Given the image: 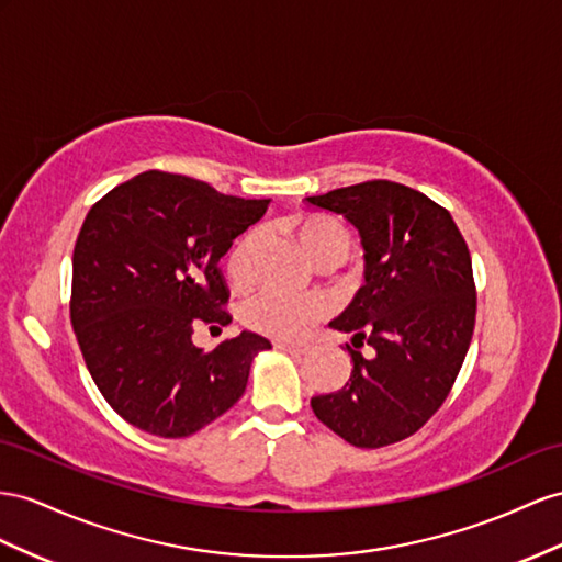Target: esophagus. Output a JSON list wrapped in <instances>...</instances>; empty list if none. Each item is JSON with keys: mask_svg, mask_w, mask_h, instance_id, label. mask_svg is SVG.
Wrapping results in <instances>:
<instances>
[{"mask_svg": "<svg viewBox=\"0 0 562 562\" xmlns=\"http://www.w3.org/2000/svg\"><path fill=\"white\" fill-rule=\"evenodd\" d=\"M276 349L286 351L292 356H306L311 351V344H276Z\"/></svg>", "mask_w": 562, "mask_h": 562, "instance_id": "1", "label": "esophagus"}]
</instances>
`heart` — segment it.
<instances>
[{
  "label": "heart",
  "instance_id": "b5f03b06",
  "mask_svg": "<svg viewBox=\"0 0 562 562\" xmlns=\"http://www.w3.org/2000/svg\"><path fill=\"white\" fill-rule=\"evenodd\" d=\"M296 235L315 263L329 268L341 263L351 251V233L329 215H304L296 221ZM261 233L249 229L225 256L227 280L235 286H247L254 278L251 254ZM325 306L318 296H290L266 292L254 296L241 311V321L249 329L270 339L292 341L304 337L313 323L323 318Z\"/></svg>",
  "mask_w": 562,
  "mask_h": 562
}]
</instances>
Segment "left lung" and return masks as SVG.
I'll return each instance as SVG.
<instances>
[{"label": "left lung", "instance_id": "1", "mask_svg": "<svg viewBox=\"0 0 562 562\" xmlns=\"http://www.w3.org/2000/svg\"><path fill=\"white\" fill-rule=\"evenodd\" d=\"M304 201L344 215L366 249V284L329 323L353 335L351 378L339 392L313 396L311 408L351 446L382 449L415 435L463 368L477 315L468 244L449 211L392 180ZM363 342L372 359L357 351Z\"/></svg>", "mask_w": 562, "mask_h": 562}]
</instances>
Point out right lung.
Here are the masks:
<instances>
[{
    "label": "right lung",
    "mask_w": 562,
    "mask_h": 562,
    "mask_svg": "<svg viewBox=\"0 0 562 562\" xmlns=\"http://www.w3.org/2000/svg\"><path fill=\"white\" fill-rule=\"evenodd\" d=\"M268 204L147 170L90 209L74 249L70 323L97 390L123 420L190 437L247 390L251 358L270 341L241 333L204 353L192 335L233 321L218 263Z\"/></svg>",
    "instance_id": "1"
}]
</instances>
